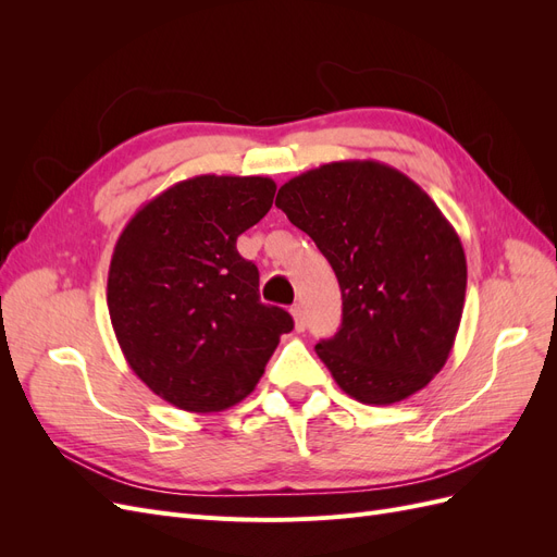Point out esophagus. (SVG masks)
<instances>
[{
	"label": "esophagus",
	"mask_w": 557,
	"mask_h": 557,
	"mask_svg": "<svg viewBox=\"0 0 557 557\" xmlns=\"http://www.w3.org/2000/svg\"><path fill=\"white\" fill-rule=\"evenodd\" d=\"M290 313H293V318H295V330H297V332H305L307 318H305V311H301V307L295 305V307L290 309Z\"/></svg>",
	"instance_id": "1"
}]
</instances>
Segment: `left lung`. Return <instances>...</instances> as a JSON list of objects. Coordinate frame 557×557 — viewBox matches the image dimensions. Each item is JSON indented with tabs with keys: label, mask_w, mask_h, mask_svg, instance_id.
<instances>
[{
	"label": "left lung",
	"mask_w": 557,
	"mask_h": 557,
	"mask_svg": "<svg viewBox=\"0 0 557 557\" xmlns=\"http://www.w3.org/2000/svg\"><path fill=\"white\" fill-rule=\"evenodd\" d=\"M276 207L332 264L344 318L318 358L346 395L395 404L442 372L460 327L467 260L458 232L407 174L376 160L320 164Z\"/></svg>",
	"instance_id": "8db88e82"
}]
</instances>
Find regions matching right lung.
I'll return each instance as SVG.
<instances>
[{"mask_svg": "<svg viewBox=\"0 0 557 557\" xmlns=\"http://www.w3.org/2000/svg\"><path fill=\"white\" fill-rule=\"evenodd\" d=\"M267 176L185 178L132 215L109 267L107 305L132 372L174 407L225 411L264 374L285 309L260 301L239 234L272 209Z\"/></svg>", "mask_w": 557, "mask_h": 557, "instance_id": "obj_1", "label": "right lung"}]
</instances>
